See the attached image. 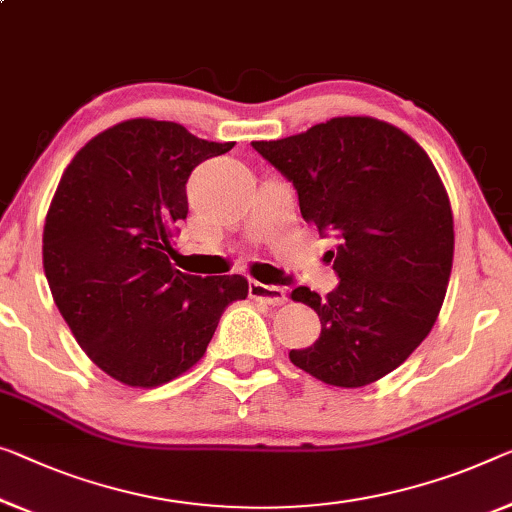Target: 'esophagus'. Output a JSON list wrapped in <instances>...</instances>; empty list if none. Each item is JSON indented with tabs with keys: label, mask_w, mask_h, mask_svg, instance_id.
<instances>
[{
	"label": "esophagus",
	"mask_w": 512,
	"mask_h": 512,
	"mask_svg": "<svg viewBox=\"0 0 512 512\" xmlns=\"http://www.w3.org/2000/svg\"><path fill=\"white\" fill-rule=\"evenodd\" d=\"M250 299L262 301L266 305H282L287 301V294L282 287L264 285V282H250Z\"/></svg>",
	"instance_id": "esophagus-1"
}]
</instances>
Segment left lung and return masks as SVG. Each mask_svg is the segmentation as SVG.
<instances>
[{
	"label": "left lung",
	"mask_w": 512,
	"mask_h": 512,
	"mask_svg": "<svg viewBox=\"0 0 512 512\" xmlns=\"http://www.w3.org/2000/svg\"><path fill=\"white\" fill-rule=\"evenodd\" d=\"M253 147L294 183L305 223L333 234L340 285L292 299L322 322L289 361L319 381L361 388L386 377L437 322L453 269V211L414 137L375 117H333Z\"/></svg>",
	"instance_id": "8db88e82"
}]
</instances>
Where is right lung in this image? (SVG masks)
I'll return each instance as SVG.
<instances>
[{
	"mask_svg": "<svg viewBox=\"0 0 512 512\" xmlns=\"http://www.w3.org/2000/svg\"><path fill=\"white\" fill-rule=\"evenodd\" d=\"M234 142L181 124L126 119L82 147L61 174L43 227V269L61 317L91 361L119 384L156 388L207 352L243 276L197 278L172 266L186 181Z\"/></svg>",
	"mask_w": 512,
	"mask_h": 512,
	"instance_id": "1",
	"label": "right lung"
}]
</instances>
